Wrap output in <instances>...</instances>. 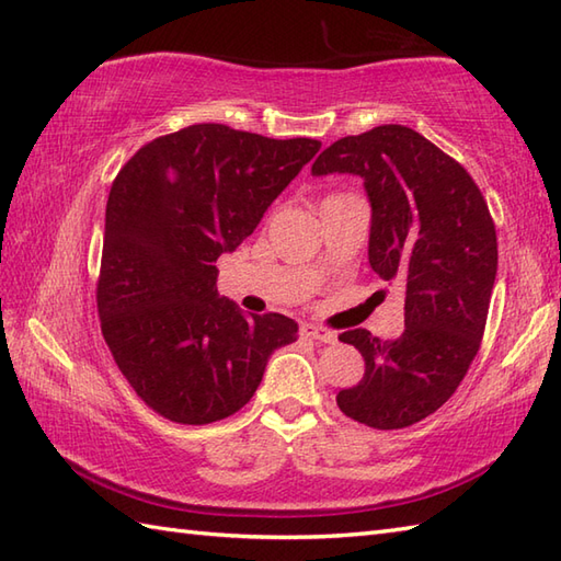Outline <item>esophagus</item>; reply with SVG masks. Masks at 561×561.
I'll list each match as a JSON object with an SVG mask.
<instances>
[{"label":"esophagus","mask_w":561,"mask_h":561,"mask_svg":"<svg viewBox=\"0 0 561 561\" xmlns=\"http://www.w3.org/2000/svg\"><path fill=\"white\" fill-rule=\"evenodd\" d=\"M301 332H304L306 337H311L316 342H325V344L337 342V332H332L328 328H320V325H304Z\"/></svg>","instance_id":"obj_1"}]
</instances>
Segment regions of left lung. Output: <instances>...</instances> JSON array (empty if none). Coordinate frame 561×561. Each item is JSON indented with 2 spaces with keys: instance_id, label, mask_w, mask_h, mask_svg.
Masks as SVG:
<instances>
[{
  "instance_id": "left-lung-1",
  "label": "left lung",
  "mask_w": 561,
  "mask_h": 561,
  "mask_svg": "<svg viewBox=\"0 0 561 561\" xmlns=\"http://www.w3.org/2000/svg\"><path fill=\"white\" fill-rule=\"evenodd\" d=\"M313 175H359L371 202L368 262L404 287V330L378 340L364 328L340 340L362 352L359 383L340 410L374 428H404L444 404L480 350L496 279V229L470 173L404 125L342 137Z\"/></svg>"
}]
</instances>
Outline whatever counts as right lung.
<instances>
[{"instance_id": "1", "label": "right lung", "mask_w": 561, "mask_h": 561, "mask_svg": "<svg viewBox=\"0 0 561 561\" xmlns=\"http://www.w3.org/2000/svg\"><path fill=\"white\" fill-rule=\"evenodd\" d=\"M320 149L217 123L141 147L105 205L96 304L127 383L175 424H211L253 398L270 354L296 342L282 313L219 299L217 265Z\"/></svg>"}]
</instances>
